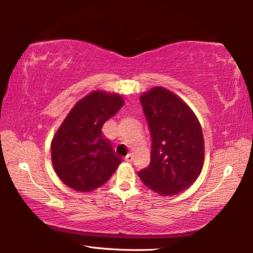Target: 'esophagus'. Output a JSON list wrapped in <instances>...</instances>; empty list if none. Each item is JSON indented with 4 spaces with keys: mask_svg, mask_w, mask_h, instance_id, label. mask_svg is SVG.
<instances>
[{
    "mask_svg": "<svg viewBox=\"0 0 253 253\" xmlns=\"http://www.w3.org/2000/svg\"><path fill=\"white\" fill-rule=\"evenodd\" d=\"M125 161L128 162V163L132 162V155H131V154H128V155L125 157Z\"/></svg>",
    "mask_w": 253,
    "mask_h": 253,
    "instance_id": "obj_1",
    "label": "esophagus"
}]
</instances>
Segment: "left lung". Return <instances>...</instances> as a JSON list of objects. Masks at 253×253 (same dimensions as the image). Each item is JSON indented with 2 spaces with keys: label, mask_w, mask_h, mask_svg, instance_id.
<instances>
[{
  "label": "left lung",
  "mask_w": 253,
  "mask_h": 253,
  "mask_svg": "<svg viewBox=\"0 0 253 253\" xmlns=\"http://www.w3.org/2000/svg\"><path fill=\"white\" fill-rule=\"evenodd\" d=\"M152 138L151 163L138 172L142 182L162 196L179 193L202 170V128L188 107L162 87L140 97Z\"/></svg>",
  "instance_id": "8db88e82"
}]
</instances>
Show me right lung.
<instances>
[{"label": "right lung", "instance_id": "add662e5", "mask_svg": "<svg viewBox=\"0 0 253 253\" xmlns=\"http://www.w3.org/2000/svg\"><path fill=\"white\" fill-rule=\"evenodd\" d=\"M123 105L119 95L95 91L71 109L51 144L54 170L66 185L80 192L96 190L117 169L122 158L101 128Z\"/></svg>", "mask_w": 253, "mask_h": 253}]
</instances>
